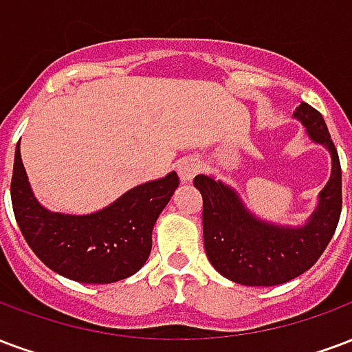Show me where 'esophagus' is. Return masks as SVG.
<instances>
[{"label":"esophagus","instance_id":"34e87169","mask_svg":"<svg viewBox=\"0 0 352 352\" xmlns=\"http://www.w3.org/2000/svg\"><path fill=\"white\" fill-rule=\"evenodd\" d=\"M177 171H179V177H181L183 183H190V181L201 171V162H199L197 158L188 156V158L179 160V164H177Z\"/></svg>","mask_w":352,"mask_h":352}]
</instances>
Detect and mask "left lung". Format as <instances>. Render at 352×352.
<instances>
[{"label":"left lung","instance_id":"obj_1","mask_svg":"<svg viewBox=\"0 0 352 352\" xmlns=\"http://www.w3.org/2000/svg\"><path fill=\"white\" fill-rule=\"evenodd\" d=\"M293 116L332 156V175L306 226L287 228L252 214L235 190L209 175L194 179L203 196V242L210 265L231 282L270 287L311 269L334 235L342 214V166L319 111L300 102Z\"/></svg>","mask_w":352,"mask_h":352}]
</instances>
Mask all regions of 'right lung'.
Masks as SVG:
<instances>
[{
  "mask_svg": "<svg viewBox=\"0 0 352 352\" xmlns=\"http://www.w3.org/2000/svg\"><path fill=\"white\" fill-rule=\"evenodd\" d=\"M177 186L179 177L171 171L93 214L50 212L31 192L18 142L10 199L23 239L48 269L80 283H113L145 265L156 218Z\"/></svg>",
  "mask_w": 352,
  "mask_h": 352,
  "instance_id": "obj_1",
  "label": "right lung"
}]
</instances>
